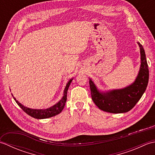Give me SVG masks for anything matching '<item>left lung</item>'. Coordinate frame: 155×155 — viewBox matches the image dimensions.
I'll return each mask as SVG.
<instances>
[{"mask_svg":"<svg viewBox=\"0 0 155 155\" xmlns=\"http://www.w3.org/2000/svg\"><path fill=\"white\" fill-rule=\"evenodd\" d=\"M140 67L137 77L132 84L120 89L102 91L89 78L91 97L101 110L110 113H124L130 110L142 97L147 87L149 72L145 52L139 42Z\"/></svg>","mask_w":155,"mask_h":155,"instance_id":"8db88e82","label":"left lung"}]
</instances>
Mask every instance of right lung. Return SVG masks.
<instances>
[{
  "instance_id": "add662e5",
  "label": "right lung",
  "mask_w": 155,
  "mask_h": 155,
  "mask_svg": "<svg viewBox=\"0 0 155 155\" xmlns=\"http://www.w3.org/2000/svg\"><path fill=\"white\" fill-rule=\"evenodd\" d=\"M72 80H73V78H71V79L68 81L67 85H66L63 93V97H62L61 99L59 101L57 104H54L53 106L45 108V109H34V108H28L24 106V105L22 104L21 103H19V102L14 97L12 94V96L13 97V98H14L16 103H17L18 106L21 107L26 113L28 114L29 116H31L35 118H37V119H44V118H50L52 117H54L56 115L61 113L62 109L64 108L66 101H67V91Z\"/></svg>"
}]
</instances>
